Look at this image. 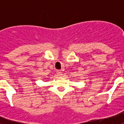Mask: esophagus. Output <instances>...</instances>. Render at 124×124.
<instances>
[{"mask_svg":"<svg viewBox=\"0 0 124 124\" xmlns=\"http://www.w3.org/2000/svg\"><path fill=\"white\" fill-rule=\"evenodd\" d=\"M56 73H57L58 76H59V77H61V76H62V72L60 70H58V71H56Z\"/></svg>","mask_w":124,"mask_h":124,"instance_id":"34e87169","label":"esophagus"}]
</instances>
